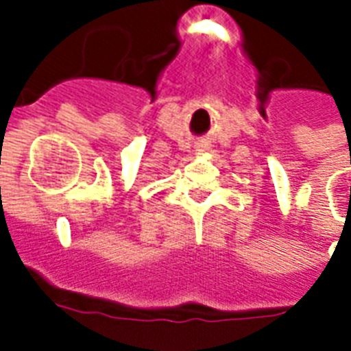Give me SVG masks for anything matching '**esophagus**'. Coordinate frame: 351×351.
Returning a JSON list of instances; mask_svg holds the SVG:
<instances>
[{
	"label": "esophagus",
	"mask_w": 351,
	"mask_h": 351,
	"mask_svg": "<svg viewBox=\"0 0 351 351\" xmlns=\"http://www.w3.org/2000/svg\"><path fill=\"white\" fill-rule=\"evenodd\" d=\"M197 151H200V153H204V151H208V149H206V147H200V149H197Z\"/></svg>",
	"instance_id": "obj_1"
}]
</instances>
